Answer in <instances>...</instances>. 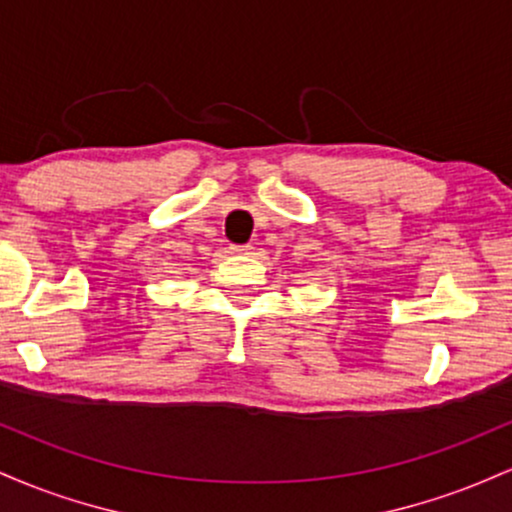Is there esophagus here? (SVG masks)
I'll return each mask as SVG.
<instances>
[{"label": "esophagus", "instance_id": "esophagus-1", "mask_svg": "<svg viewBox=\"0 0 512 512\" xmlns=\"http://www.w3.org/2000/svg\"><path fill=\"white\" fill-rule=\"evenodd\" d=\"M233 252V255H250L252 252V245H231V248H228Z\"/></svg>", "mask_w": 512, "mask_h": 512}]
</instances>
